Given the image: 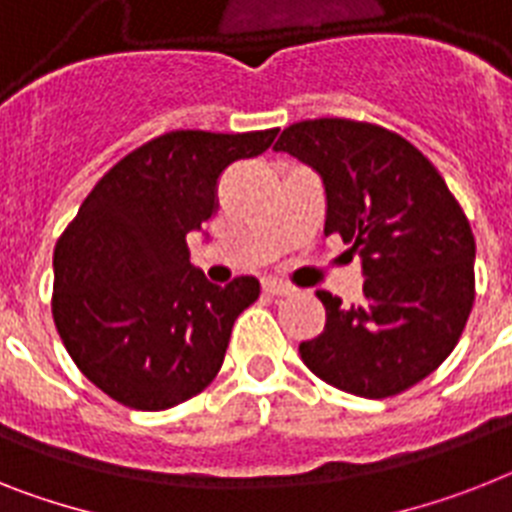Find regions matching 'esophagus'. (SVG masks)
<instances>
[{"mask_svg": "<svg viewBox=\"0 0 512 512\" xmlns=\"http://www.w3.org/2000/svg\"><path fill=\"white\" fill-rule=\"evenodd\" d=\"M263 291H268V294H273V296L296 294V289H294V286H291V283L278 281V278H265V281H263Z\"/></svg>", "mask_w": 512, "mask_h": 512, "instance_id": "1", "label": "esophagus"}]
</instances>
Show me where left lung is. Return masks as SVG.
Returning a JSON list of instances; mask_svg holds the SVG:
<instances>
[{"label": "left lung", "instance_id": "obj_1", "mask_svg": "<svg viewBox=\"0 0 512 512\" xmlns=\"http://www.w3.org/2000/svg\"><path fill=\"white\" fill-rule=\"evenodd\" d=\"M273 150L307 163L325 192V234L359 255L364 299L317 291L325 328L299 343L320 380L359 398H388L432 375L474 304L476 242L461 205L401 135L351 119H307Z\"/></svg>", "mask_w": 512, "mask_h": 512}]
</instances>
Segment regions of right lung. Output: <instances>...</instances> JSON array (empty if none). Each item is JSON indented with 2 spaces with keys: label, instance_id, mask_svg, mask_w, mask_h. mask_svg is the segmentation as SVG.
<instances>
[{
  "label": "right lung",
  "instance_id": "1",
  "mask_svg": "<svg viewBox=\"0 0 512 512\" xmlns=\"http://www.w3.org/2000/svg\"><path fill=\"white\" fill-rule=\"evenodd\" d=\"M276 135L156 137L103 174L57 242L51 309L59 336L114 401L171 409L218 375L234 320L260 296V283H210L190 263L187 234L213 216L221 171L265 153Z\"/></svg>",
  "mask_w": 512,
  "mask_h": 512
}]
</instances>
